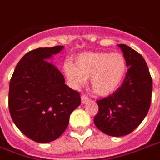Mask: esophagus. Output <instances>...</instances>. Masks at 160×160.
I'll return each instance as SVG.
<instances>
[{"label":"esophagus","instance_id":"esophagus-1","mask_svg":"<svg viewBox=\"0 0 160 160\" xmlns=\"http://www.w3.org/2000/svg\"><path fill=\"white\" fill-rule=\"evenodd\" d=\"M88 101H89V98L87 97L86 94H82L81 95V103L82 104H86Z\"/></svg>","mask_w":160,"mask_h":160}]
</instances>
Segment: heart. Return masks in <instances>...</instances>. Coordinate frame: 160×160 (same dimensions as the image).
Segmentation results:
<instances>
[{
    "label": "heart",
    "mask_w": 160,
    "mask_h": 160,
    "mask_svg": "<svg viewBox=\"0 0 160 160\" xmlns=\"http://www.w3.org/2000/svg\"><path fill=\"white\" fill-rule=\"evenodd\" d=\"M127 61L120 52L82 53L63 65L71 85L80 88L91 78L92 90L99 96H109L120 87L127 71Z\"/></svg>",
    "instance_id": "obj_1"
}]
</instances>
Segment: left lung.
<instances>
[{
    "label": "left lung",
    "instance_id": "1",
    "mask_svg": "<svg viewBox=\"0 0 160 160\" xmlns=\"http://www.w3.org/2000/svg\"><path fill=\"white\" fill-rule=\"evenodd\" d=\"M128 67L118 90L97 100L96 127L111 136L130 134L141 124L151 104L152 80L147 62L140 53L125 44H118Z\"/></svg>",
    "mask_w": 160,
    "mask_h": 160
}]
</instances>
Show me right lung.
Listing matches in <instances>:
<instances>
[{"label": "right lung", "instance_id": "obj_1", "mask_svg": "<svg viewBox=\"0 0 160 160\" xmlns=\"http://www.w3.org/2000/svg\"><path fill=\"white\" fill-rule=\"evenodd\" d=\"M62 48H38L26 53L10 80L11 118L26 137L39 143L60 137L81 102L80 92L68 87L62 73L47 61Z\"/></svg>", "mask_w": 160, "mask_h": 160}]
</instances>
